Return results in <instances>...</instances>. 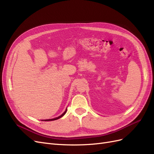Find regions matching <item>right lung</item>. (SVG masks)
<instances>
[{"instance_id":"1","label":"right lung","mask_w":154,"mask_h":154,"mask_svg":"<svg viewBox=\"0 0 154 154\" xmlns=\"http://www.w3.org/2000/svg\"><path fill=\"white\" fill-rule=\"evenodd\" d=\"M66 111H67V110L66 109V111H64L61 116H59V117H57V118H53V119H49V120H44V121H52V120H57V119L61 118L63 115H64V114H65V113L66 112Z\"/></svg>"}]
</instances>
